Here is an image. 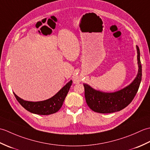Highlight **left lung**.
<instances>
[{"label":"left lung","mask_w":150,"mask_h":150,"mask_svg":"<svg viewBox=\"0 0 150 150\" xmlns=\"http://www.w3.org/2000/svg\"><path fill=\"white\" fill-rule=\"evenodd\" d=\"M137 51L138 73L131 84L121 90L106 93L96 90L90 85L84 84V95L88 106L95 112L110 113L122 110L131 103L137 93L142 79V65L140 60V50L136 46Z\"/></svg>","instance_id":"obj_1"}]
</instances>
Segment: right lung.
<instances>
[{
	"instance_id": "right-lung-1",
	"label": "right lung",
	"mask_w": 150,
	"mask_h": 150,
	"mask_svg": "<svg viewBox=\"0 0 150 150\" xmlns=\"http://www.w3.org/2000/svg\"><path fill=\"white\" fill-rule=\"evenodd\" d=\"M71 84L72 81L71 80L52 98L42 101L24 100L18 97L15 93H13L17 101L26 110L32 113L46 115L55 113L60 109Z\"/></svg>"
}]
</instances>
